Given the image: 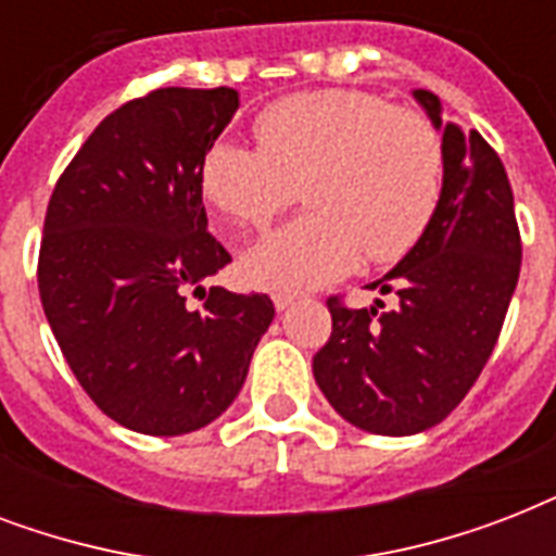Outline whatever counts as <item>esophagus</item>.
<instances>
[{
    "label": "esophagus",
    "instance_id": "1",
    "mask_svg": "<svg viewBox=\"0 0 556 556\" xmlns=\"http://www.w3.org/2000/svg\"><path fill=\"white\" fill-rule=\"evenodd\" d=\"M294 303H296V296H288V294L274 296V308H277V312H286V308H291Z\"/></svg>",
    "mask_w": 556,
    "mask_h": 556
}]
</instances>
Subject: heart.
I'll return each instance as SVG.
<instances>
[{"label":"heart","instance_id":"heart-1","mask_svg":"<svg viewBox=\"0 0 556 556\" xmlns=\"http://www.w3.org/2000/svg\"><path fill=\"white\" fill-rule=\"evenodd\" d=\"M256 147L216 141L201 192L227 227L265 230L303 190L308 216L242 260L251 286L305 294L364 262H395L430 227L444 187V143L413 109L366 91H300L256 117Z\"/></svg>","mask_w":556,"mask_h":556}]
</instances>
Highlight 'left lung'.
Segmentation results:
<instances>
[{
    "instance_id": "1",
    "label": "left lung",
    "mask_w": 556,
    "mask_h": 556,
    "mask_svg": "<svg viewBox=\"0 0 556 556\" xmlns=\"http://www.w3.org/2000/svg\"><path fill=\"white\" fill-rule=\"evenodd\" d=\"M413 98L444 143V187L430 227L395 268L371 282L392 294L369 308L329 300L331 338L314 380L357 430L415 435L444 421L491 357L519 279L514 192L482 135L441 117L427 89Z\"/></svg>"
}]
</instances>
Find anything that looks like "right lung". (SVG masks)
Listing matches in <instances>:
<instances>
[{"instance_id": "1", "label": "right lung", "mask_w": 556, "mask_h": 556, "mask_svg": "<svg viewBox=\"0 0 556 556\" xmlns=\"http://www.w3.org/2000/svg\"><path fill=\"white\" fill-rule=\"evenodd\" d=\"M239 91L159 89L115 109L48 201L39 300L86 395L126 430L185 435L239 395L274 320L268 294L207 291L230 253L207 233L201 161ZM204 295L190 309L189 294Z\"/></svg>"}]
</instances>
